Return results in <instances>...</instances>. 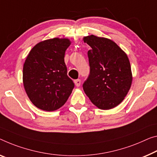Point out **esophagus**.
<instances>
[{"label":"esophagus","mask_w":157,"mask_h":157,"mask_svg":"<svg viewBox=\"0 0 157 157\" xmlns=\"http://www.w3.org/2000/svg\"><path fill=\"white\" fill-rule=\"evenodd\" d=\"M81 83V81L80 79H76V80L74 81V83H75V86H76V87H79V86H80Z\"/></svg>","instance_id":"1"}]
</instances>
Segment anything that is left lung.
Wrapping results in <instances>:
<instances>
[{"mask_svg": "<svg viewBox=\"0 0 157 157\" xmlns=\"http://www.w3.org/2000/svg\"><path fill=\"white\" fill-rule=\"evenodd\" d=\"M83 40L91 48L88 51L90 75L83 85L84 92L99 109H112L124 100L131 88L128 57L109 38L90 35Z\"/></svg>", "mask_w": 157, "mask_h": 157, "instance_id": "obj_1", "label": "left lung"}]
</instances>
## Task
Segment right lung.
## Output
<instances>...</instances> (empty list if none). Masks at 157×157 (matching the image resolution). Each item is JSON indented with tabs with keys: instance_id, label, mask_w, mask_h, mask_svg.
Here are the masks:
<instances>
[{
	"instance_id": "obj_1",
	"label": "right lung",
	"mask_w": 157,
	"mask_h": 157,
	"mask_svg": "<svg viewBox=\"0 0 157 157\" xmlns=\"http://www.w3.org/2000/svg\"><path fill=\"white\" fill-rule=\"evenodd\" d=\"M71 45L66 38L40 41L31 50L23 67V84L31 102L51 112L63 106L74 87L67 76L65 51Z\"/></svg>"
}]
</instances>
